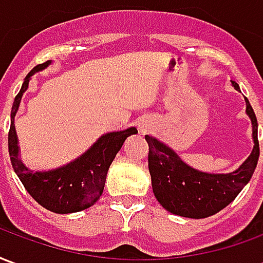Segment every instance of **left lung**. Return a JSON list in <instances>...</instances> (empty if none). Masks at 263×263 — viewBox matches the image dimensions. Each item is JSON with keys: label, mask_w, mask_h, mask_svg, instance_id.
<instances>
[{"label": "left lung", "mask_w": 263, "mask_h": 263, "mask_svg": "<svg viewBox=\"0 0 263 263\" xmlns=\"http://www.w3.org/2000/svg\"><path fill=\"white\" fill-rule=\"evenodd\" d=\"M235 90H239L232 81ZM247 114L252 122L254 149L248 159L231 173H205L184 163L179 155L156 138L145 135L149 145L148 166L156 200L172 214L187 218H205L217 214L235 200L251 180L259 159L258 121L248 98Z\"/></svg>", "instance_id": "8db88e82"}]
</instances>
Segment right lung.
I'll use <instances>...</instances> for the list:
<instances>
[{"mask_svg":"<svg viewBox=\"0 0 263 263\" xmlns=\"http://www.w3.org/2000/svg\"><path fill=\"white\" fill-rule=\"evenodd\" d=\"M50 60L35 66L28 73L20 92L11 109V126L8 132V151L11 163L15 173L26 189V192L36 200L42 207L58 214L77 213L91 207L103 194L107 172L112 163L115 155L120 152L128 137L138 134L137 128L125 131L108 132L91 148L67 165L48 172H32L26 167L20 158V146L15 131V114L20 108L21 98L29 86L31 76L46 69Z\"/></svg>","mask_w":263,"mask_h":263,"instance_id":"right-lung-1","label":"right lung"}]
</instances>
